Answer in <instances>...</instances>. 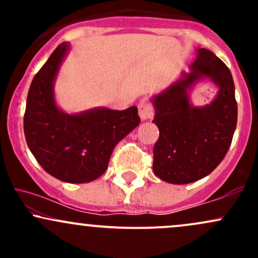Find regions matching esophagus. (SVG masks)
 <instances>
[{
  "mask_svg": "<svg viewBox=\"0 0 258 258\" xmlns=\"http://www.w3.org/2000/svg\"><path fill=\"white\" fill-rule=\"evenodd\" d=\"M138 112L142 120L153 119L154 108L149 102H147V100H141L138 104Z\"/></svg>",
  "mask_w": 258,
  "mask_h": 258,
  "instance_id": "obj_1",
  "label": "esophagus"
}]
</instances>
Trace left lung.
Wrapping results in <instances>:
<instances>
[{
	"instance_id": "1",
	"label": "left lung",
	"mask_w": 258,
	"mask_h": 258,
	"mask_svg": "<svg viewBox=\"0 0 258 258\" xmlns=\"http://www.w3.org/2000/svg\"><path fill=\"white\" fill-rule=\"evenodd\" d=\"M191 72L153 98L159 139L154 146L153 170L160 179L186 184L204 178L224 159L232 143L238 105L230 70L211 51L200 48ZM201 77L219 87L211 105L195 108L186 91Z\"/></svg>"
}]
</instances>
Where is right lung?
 Here are the masks:
<instances>
[{"label":"right lung","mask_w":258,"mask_h":258,"mask_svg":"<svg viewBox=\"0 0 258 258\" xmlns=\"http://www.w3.org/2000/svg\"><path fill=\"white\" fill-rule=\"evenodd\" d=\"M60 43L29 88L24 133L29 149L46 172L68 183H87L105 172L115 146L141 122L137 106L126 110L93 109L69 115L59 110L53 81L64 55Z\"/></svg>","instance_id":"right-lung-1"}]
</instances>
